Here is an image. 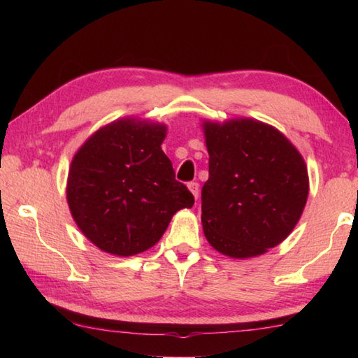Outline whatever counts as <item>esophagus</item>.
Returning <instances> with one entry per match:
<instances>
[{
	"mask_svg": "<svg viewBox=\"0 0 358 358\" xmlns=\"http://www.w3.org/2000/svg\"><path fill=\"white\" fill-rule=\"evenodd\" d=\"M187 189L191 191L194 199H199V183H196V181H191V183L187 185Z\"/></svg>",
	"mask_w": 358,
	"mask_h": 358,
	"instance_id": "34e87169",
	"label": "esophagus"
}]
</instances>
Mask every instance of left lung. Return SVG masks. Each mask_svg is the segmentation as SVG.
I'll return each instance as SVG.
<instances>
[{"instance_id": "1", "label": "left lung", "mask_w": 358, "mask_h": 358, "mask_svg": "<svg viewBox=\"0 0 358 358\" xmlns=\"http://www.w3.org/2000/svg\"><path fill=\"white\" fill-rule=\"evenodd\" d=\"M202 129L210 156L205 238L232 259L262 256L300 221L310 192L305 159L282 132L259 120H203Z\"/></svg>"}]
</instances>
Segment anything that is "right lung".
<instances>
[{
    "label": "right lung",
    "mask_w": 358,
    "mask_h": 358,
    "mask_svg": "<svg viewBox=\"0 0 358 358\" xmlns=\"http://www.w3.org/2000/svg\"><path fill=\"white\" fill-rule=\"evenodd\" d=\"M166 134L157 121L120 118L93 132L72 157L71 215L101 251L121 257L147 251L178 210L194 205L161 148Z\"/></svg>",
    "instance_id": "add662e5"
}]
</instances>
